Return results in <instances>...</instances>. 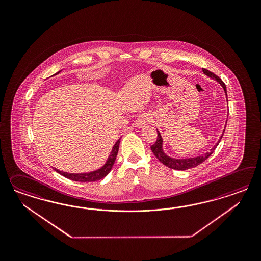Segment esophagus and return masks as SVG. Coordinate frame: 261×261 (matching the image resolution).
Listing matches in <instances>:
<instances>
[{
  "label": "esophagus",
  "instance_id": "esophagus-1",
  "mask_svg": "<svg viewBox=\"0 0 261 261\" xmlns=\"http://www.w3.org/2000/svg\"><path fill=\"white\" fill-rule=\"evenodd\" d=\"M151 118L149 115L143 114L136 121V126L138 128H143L145 125H147L150 122Z\"/></svg>",
  "mask_w": 261,
  "mask_h": 261
}]
</instances>
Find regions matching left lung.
Masks as SVG:
<instances>
[{
	"instance_id": "left-lung-1",
	"label": "left lung",
	"mask_w": 261,
	"mask_h": 261,
	"mask_svg": "<svg viewBox=\"0 0 261 261\" xmlns=\"http://www.w3.org/2000/svg\"><path fill=\"white\" fill-rule=\"evenodd\" d=\"M203 72L205 73L206 76H208L211 79H215L221 85L222 88L224 89V92H225L226 96H227L226 85L222 81L221 79H219L216 74H214V72L207 71L205 69H203ZM227 102H228V96H227ZM225 128H226V125H225ZM224 132H225V129L223 130V133H222L220 139L218 140V142L215 143V145L211 150L208 151V152H205V154H203L201 156H197V157H193V158L176 159L166 155V152L164 151V148H163L164 141H163L162 135H161V133L158 131V129H157V133H158L157 141L153 145H151V150L153 152V154L155 155V157L158 159L162 164H164L167 167H169L171 169H175V170H187V169H190V168H192V167L199 166L200 164L205 162V160L214 153V149L217 147V145L219 144V142L221 141Z\"/></svg>"
}]
</instances>
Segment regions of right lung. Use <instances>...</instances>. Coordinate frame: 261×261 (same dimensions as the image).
<instances>
[{
    "instance_id": "obj_1",
    "label": "right lung",
    "mask_w": 261,
    "mask_h": 261,
    "mask_svg": "<svg viewBox=\"0 0 261 261\" xmlns=\"http://www.w3.org/2000/svg\"><path fill=\"white\" fill-rule=\"evenodd\" d=\"M61 71L56 72V74L59 73ZM119 142H120V138L117 141V142L114 144L112 151H111L110 155L107 159V161L105 162V164L103 165L100 168L91 171V172H85V173H69V172H64L57 168H55L57 173L61 174L64 177L70 179L71 181H76V182H95L98 180H101L105 176H107L108 173L110 172L112 167L115 164V161L117 158L118 152H119Z\"/></svg>"
}]
</instances>
